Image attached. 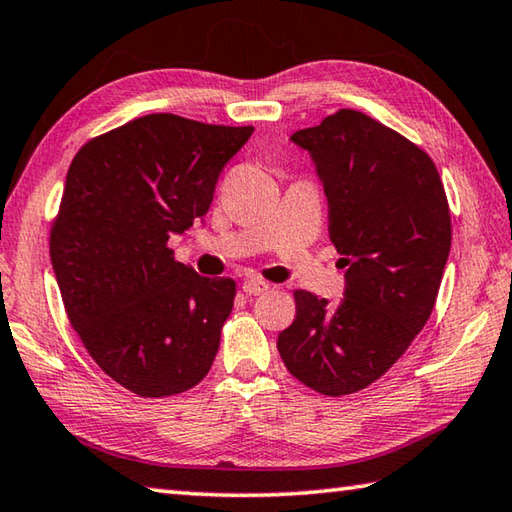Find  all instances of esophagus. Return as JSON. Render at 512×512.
I'll list each match as a JSON object with an SVG mask.
<instances>
[{
	"label": "esophagus",
	"mask_w": 512,
	"mask_h": 512,
	"mask_svg": "<svg viewBox=\"0 0 512 512\" xmlns=\"http://www.w3.org/2000/svg\"><path fill=\"white\" fill-rule=\"evenodd\" d=\"M241 288H244V293H248V295H262V293L268 291V288H271V284L262 282V280H255V277H250V280H246L244 284H241Z\"/></svg>",
	"instance_id": "obj_1"
}]
</instances>
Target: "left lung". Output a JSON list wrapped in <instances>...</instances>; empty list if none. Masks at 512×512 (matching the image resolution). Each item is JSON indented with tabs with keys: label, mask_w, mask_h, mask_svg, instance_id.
Segmentation results:
<instances>
[{
	"label": "left lung",
	"mask_w": 512,
	"mask_h": 512,
	"mask_svg": "<svg viewBox=\"0 0 512 512\" xmlns=\"http://www.w3.org/2000/svg\"><path fill=\"white\" fill-rule=\"evenodd\" d=\"M291 141L318 167L347 284L338 306L293 291L295 320L277 349L300 383L347 396L383 376L430 318L450 255V206L430 156L362 111L340 109Z\"/></svg>",
	"instance_id": "left-lung-1"
}]
</instances>
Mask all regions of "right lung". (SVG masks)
<instances>
[{"label":"right lung","instance_id":"add662e5","mask_svg":"<svg viewBox=\"0 0 512 512\" xmlns=\"http://www.w3.org/2000/svg\"><path fill=\"white\" fill-rule=\"evenodd\" d=\"M253 127L150 114L73 156L49 250L71 327L105 374L143 398L199 385L235 302L167 241L206 217L224 165Z\"/></svg>","mask_w":512,"mask_h":512}]
</instances>
